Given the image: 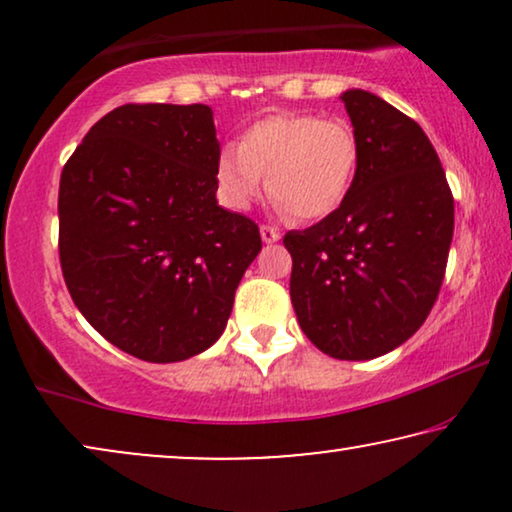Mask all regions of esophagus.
<instances>
[{"mask_svg": "<svg viewBox=\"0 0 512 512\" xmlns=\"http://www.w3.org/2000/svg\"><path fill=\"white\" fill-rule=\"evenodd\" d=\"M261 237H263L265 244H272V242H277L279 237H282V233H279V230L272 228V226H261Z\"/></svg>", "mask_w": 512, "mask_h": 512, "instance_id": "esophagus-1", "label": "esophagus"}]
</instances>
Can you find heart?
I'll return each mask as SVG.
<instances>
[{
    "mask_svg": "<svg viewBox=\"0 0 512 512\" xmlns=\"http://www.w3.org/2000/svg\"><path fill=\"white\" fill-rule=\"evenodd\" d=\"M359 165V142L342 118L286 111L258 118L237 144H223L214 165L221 205L244 212L265 188L279 212L317 221L345 202Z\"/></svg>",
    "mask_w": 512,
    "mask_h": 512,
    "instance_id": "heart-1",
    "label": "heart"
}]
</instances>
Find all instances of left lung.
Wrapping results in <instances>:
<instances>
[{
  "label": "left lung",
  "mask_w": 512,
  "mask_h": 512,
  "mask_svg": "<svg viewBox=\"0 0 512 512\" xmlns=\"http://www.w3.org/2000/svg\"><path fill=\"white\" fill-rule=\"evenodd\" d=\"M359 165L342 205L289 230L291 303L314 347L368 361L429 317L445 277L454 198L424 130L368 90H347Z\"/></svg>",
  "instance_id": "obj_1"
}]
</instances>
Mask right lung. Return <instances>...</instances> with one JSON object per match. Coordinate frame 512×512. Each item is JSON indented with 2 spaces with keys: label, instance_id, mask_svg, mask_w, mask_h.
I'll list each match as a JSON object with an SVG mask.
<instances>
[{
  "label": "right lung",
  "instance_id": "add662e5",
  "mask_svg": "<svg viewBox=\"0 0 512 512\" xmlns=\"http://www.w3.org/2000/svg\"><path fill=\"white\" fill-rule=\"evenodd\" d=\"M219 151L207 104H123L62 167L69 296L104 340L142 361L212 347L261 251L256 223L216 202Z\"/></svg>",
  "mask_w": 512,
  "mask_h": 512
}]
</instances>
